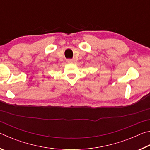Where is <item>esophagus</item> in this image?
Returning a JSON list of instances; mask_svg holds the SVG:
<instances>
[{
    "label": "esophagus",
    "instance_id": "obj_1",
    "mask_svg": "<svg viewBox=\"0 0 150 150\" xmlns=\"http://www.w3.org/2000/svg\"><path fill=\"white\" fill-rule=\"evenodd\" d=\"M66 62H67V63H73V59H67V60H66Z\"/></svg>",
    "mask_w": 150,
    "mask_h": 150
}]
</instances>
